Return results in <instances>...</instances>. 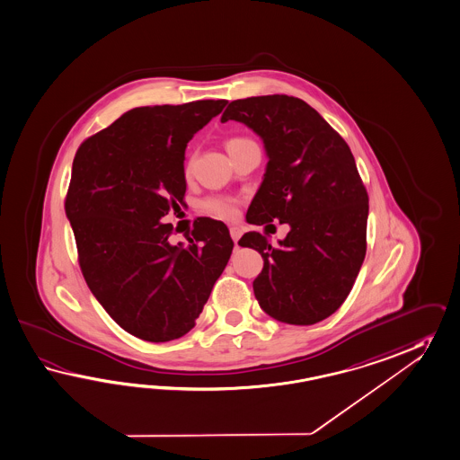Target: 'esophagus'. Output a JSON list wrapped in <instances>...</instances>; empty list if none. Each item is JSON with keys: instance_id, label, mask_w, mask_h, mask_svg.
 <instances>
[{"instance_id": "esophagus-1", "label": "esophagus", "mask_w": 460, "mask_h": 460, "mask_svg": "<svg viewBox=\"0 0 460 460\" xmlns=\"http://www.w3.org/2000/svg\"><path fill=\"white\" fill-rule=\"evenodd\" d=\"M230 236L234 238V242H238L240 240V236H242V228H238V226H230Z\"/></svg>"}]
</instances>
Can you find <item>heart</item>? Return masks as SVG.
I'll use <instances>...</instances> for the list:
<instances>
[{
    "label": "heart",
    "instance_id": "1",
    "mask_svg": "<svg viewBox=\"0 0 460 460\" xmlns=\"http://www.w3.org/2000/svg\"><path fill=\"white\" fill-rule=\"evenodd\" d=\"M253 143L245 137H232L226 140V150L232 152L235 148H240L243 145ZM191 172V158H187L185 162V175H190ZM201 212L207 215H212L222 220H234L238 217V201L234 197H225V195H213L200 203Z\"/></svg>",
    "mask_w": 460,
    "mask_h": 460
}]
</instances>
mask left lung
I'll return each mask as SVG.
<instances>
[{
    "label": "left lung",
    "mask_w": 460,
    "mask_h": 460,
    "mask_svg": "<svg viewBox=\"0 0 460 460\" xmlns=\"http://www.w3.org/2000/svg\"><path fill=\"white\" fill-rule=\"evenodd\" d=\"M245 123L263 140L269 164L247 222L290 225L280 247L248 232L257 250L260 306L290 325H312L341 308L367 252L368 195L349 145L304 100L287 94L235 100L222 121ZM265 226V228H267ZM275 226V225H273Z\"/></svg>",
    "instance_id": "1"
}]
</instances>
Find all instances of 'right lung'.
Segmentation results:
<instances>
[{"label":"right lung","instance_id":"right-lung-1","mask_svg":"<svg viewBox=\"0 0 460 460\" xmlns=\"http://www.w3.org/2000/svg\"><path fill=\"white\" fill-rule=\"evenodd\" d=\"M226 100L133 108L80 145L65 212L83 277L119 327L142 341H175L195 327L234 240L201 217L187 243L160 222L183 203L185 148Z\"/></svg>","mask_w":460,"mask_h":460}]
</instances>
